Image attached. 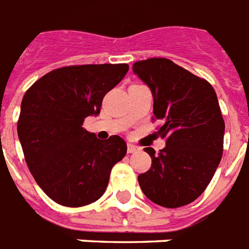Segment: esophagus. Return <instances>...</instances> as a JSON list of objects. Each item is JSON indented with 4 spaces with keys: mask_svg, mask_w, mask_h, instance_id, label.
<instances>
[{
    "mask_svg": "<svg viewBox=\"0 0 249 249\" xmlns=\"http://www.w3.org/2000/svg\"><path fill=\"white\" fill-rule=\"evenodd\" d=\"M139 147L135 144H131V143H128V153H134L137 151H139Z\"/></svg>",
    "mask_w": 249,
    "mask_h": 249,
    "instance_id": "34e87169",
    "label": "esophagus"
}]
</instances>
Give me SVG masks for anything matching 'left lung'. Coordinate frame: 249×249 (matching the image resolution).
<instances>
[{
    "label": "left lung",
    "instance_id": "left-lung-1",
    "mask_svg": "<svg viewBox=\"0 0 249 249\" xmlns=\"http://www.w3.org/2000/svg\"><path fill=\"white\" fill-rule=\"evenodd\" d=\"M134 74L153 96L152 120H161L166 147L155 152L148 171L138 175L141 189L156 205L177 209L205 192L223 156L224 123L215 89L169 58L134 62Z\"/></svg>",
    "mask_w": 249,
    "mask_h": 249
}]
</instances>
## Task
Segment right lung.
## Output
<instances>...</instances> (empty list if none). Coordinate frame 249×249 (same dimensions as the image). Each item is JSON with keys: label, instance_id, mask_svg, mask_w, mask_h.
<instances>
[{"label": "right lung", "instance_id": "obj_1", "mask_svg": "<svg viewBox=\"0 0 249 249\" xmlns=\"http://www.w3.org/2000/svg\"><path fill=\"white\" fill-rule=\"evenodd\" d=\"M128 70V64L54 69L24 94L18 135L25 162L42 191L58 205L96 202L106 191L111 169L126 155L124 139H98L83 123L100 114L106 93Z\"/></svg>", "mask_w": 249, "mask_h": 249}]
</instances>
